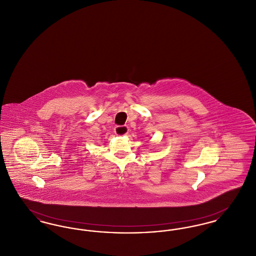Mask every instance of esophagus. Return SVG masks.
I'll use <instances>...</instances> for the list:
<instances>
[{
  "label": "esophagus",
  "mask_w": 256,
  "mask_h": 256,
  "mask_svg": "<svg viewBox=\"0 0 256 256\" xmlns=\"http://www.w3.org/2000/svg\"><path fill=\"white\" fill-rule=\"evenodd\" d=\"M114 132L119 135V136H122V135H126L128 132V128L126 126H115L114 128Z\"/></svg>",
  "instance_id": "1"
}]
</instances>
